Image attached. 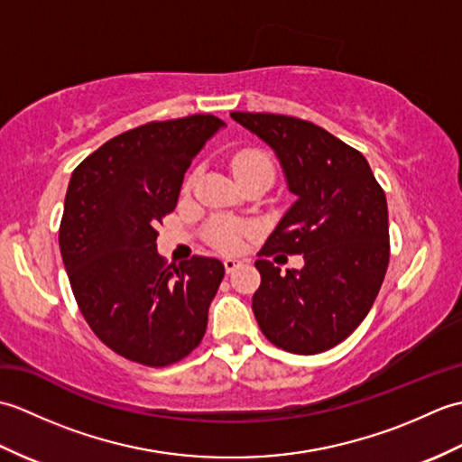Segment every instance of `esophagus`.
<instances>
[{"label": "esophagus", "mask_w": 462, "mask_h": 462, "mask_svg": "<svg viewBox=\"0 0 462 462\" xmlns=\"http://www.w3.org/2000/svg\"><path fill=\"white\" fill-rule=\"evenodd\" d=\"M240 266V262L238 260H234V258H224V268H226V272H234Z\"/></svg>", "instance_id": "34e87169"}]
</instances>
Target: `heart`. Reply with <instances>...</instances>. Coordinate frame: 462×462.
<instances>
[{"label":"heart","mask_w":462,"mask_h":462,"mask_svg":"<svg viewBox=\"0 0 462 462\" xmlns=\"http://www.w3.org/2000/svg\"><path fill=\"white\" fill-rule=\"evenodd\" d=\"M232 171L236 174V179L240 174L254 172V171H263L273 176L272 161L266 154H262L258 151H244L234 156ZM240 234H242L240 226L222 222V224H214L210 228V240L222 250H236L240 246Z\"/></svg>","instance_id":"1"}]
</instances>
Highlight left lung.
I'll return each mask as SVG.
<instances>
[{"mask_svg":"<svg viewBox=\"0 0 462 462\" xmlns=\"http://www.w3.org/2000/svg\"><path fill=\"white\" fill-rule=\"evenodd\" d=\"M230 116L270 146L296 196L256 260L254 316L273 346L316 356L349 337L377 298L389 263L385 192L365 156L318 125L270 113ZM273 251L303 253L304 268L282 274L267 260Z\"/></svg>","mask_w":462,"mask_h":462,"instance_id":"left-lung-1","label":"left lung"}]
</instances>
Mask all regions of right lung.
Here are the masks:
<instances>
[{"mask_svg":"<svg viewBox=\"0 0 462 462\" xmlns=\"http://www.w3.org/2000/svg\"><path fill=\"white\" fill-rule=\"evenodd\" d=\"M222 126L214 115L136 126L87 156L67 186L59 248L75 300L106 347L143 365H171L199 346L224 278L216 258L166 266L154 230Z\"/></svg>","mask_w":462,"mask_h":462,"instance_id":"add662e5","label":"right lung"}]
</instances>
